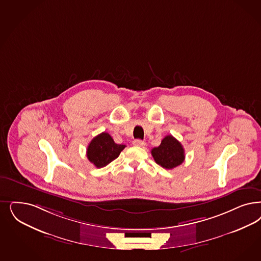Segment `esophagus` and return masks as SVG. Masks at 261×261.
<instances>
[{
    "label": "esophagus",
    "mask_w": 261,
    "mask_h": 261,
    "mask_svg": "<svg viewBox=\"0 0 261 261\" xmlns=\"http://www.w3.org/2000/svg\"><path fill=\"white\" fill-rule=\"evenodd\" d=\"M133 144L136 145V146H139V147H144L145 146V143H144V141H141V140H135L133 142Z\"/></svg>",
    "instance_id": "34e87169"
}]
</instances>
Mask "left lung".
Here are the masks:
<instances>
[{"mask_svg": "<svg viewBox=\"0 0 261 261\" xmlns=\"http://www.w3.org/2000/svg\"><path fill=\"white\" fill-rule=\"evenodd\" d=\"M155 162L167 170H171L181 165L185 159L182 144L171 135L166 136L161 144L151 150Z\"/></svg>", "mask_w": 261, "mask_h": 261, "instance_id": "1", "label": "left lung"}]
</instances>
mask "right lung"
<instances>
[{
  "mask_svg": "<svg viewBox=\"0 0 261 261\" xmlns=\"http://www.w3.org/2000/svg\"><path fill=\"white\" fill-rule=\"evenodd\" d=\"M125 144H117L108 133L103 132L94 137L87 148V156L96 168H103L117 159Z\"/></svg>",
  "mask_w": 261,
  "mask_h": 261,
  "instance_id": "obj_1",
  "label": "right lung"
}]
</instances>
